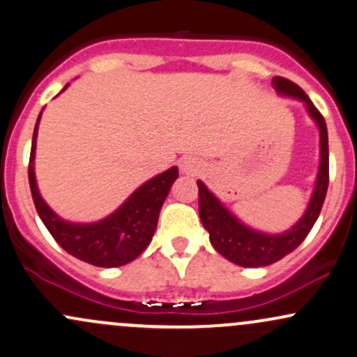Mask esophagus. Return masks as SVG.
I'll list each match as a JSON object with an SVG mask.
<instances>
[{"instance_id":"esophagus-1","label":"esophagus","mask_w":357,"mask_h":357,"mask_svg":"<svg viewBox=\"0 0 357 357\" xmlns=\"http://www.w3.org/2000/svg\"><path fill=\"white\" fill-rule=\"evenodd\" d=\"M180 170H182L185 175H195L202 170V163H200L197 158L185 157L182 162H180Z\"/></svg>"}]
</instances>
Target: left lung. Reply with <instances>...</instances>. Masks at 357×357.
I'll use <instances>...</instances> for the list:
<instances>
[{
  "instance_id": "1",
  "label": "left lung",
  "mask_w": 357,
  "mask_h": 357,
  "mask_svg": "<svg viewBox=\"0 0 357 357\" xmlns=\"http://www.w3.org/2000/svg\"><path fill=\"white\" fill-rule=\"evenodd\" d=\"M273 87L280 94L295 98L305 102L308 114L317 123L320 131V165L315 189L305 214L294 227L282 234H266L248 227L246 224L232 215L229 209L219 202L212 192L197 180L199 185V215L204 227L209 231L211 244L219 255L229 261L244 268H258L273 265L278 259L285 258L288 253L298 248V244L307 238V234L317 221L322 204L326 200L327 187H329V138L324 116L303 92L302 87L288 81L285 77H273Z\"/></svg>"
}]
</instances>
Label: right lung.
Here are the masks:
<instances>
[{
	"label": "right lung",
	"instance_id": "obj_1",
	"mask_svg": "<svg viewBox=\"0 0 357 357\" xmlns=\"http://www.w3.org/2000/svg\"><path fill=\"white\" fill-rule=\"evenodd\" d=\"M67 86L63 89H67ZM40 116L33 130L30 163H28V180H30L35 209H37L42 222L67 253L89 263V265L116 268L133 261L146 250L153 238L160 209L170 192L172 183L178 177V168L172 167L163 174L148 180L128 197L118 211L104 218L102 221L91 224L63 221L42 199L37 180H35L33 160Z\"/></svg>",
	"mask_w": 357,
	"mask_h": 357
}]
</instances>
